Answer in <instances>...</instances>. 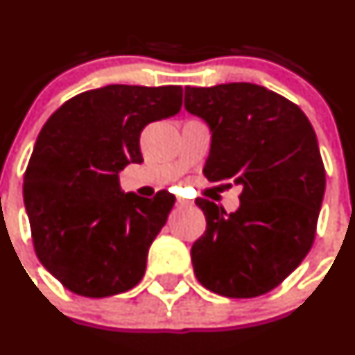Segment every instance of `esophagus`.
<instances>
[{
	"label": "esophagus",
	"mask_w": 355,
	"mask_h": 355,
	"mask_svg": "<svg viewBox=\"0 0 355 355\" xmlns=\"http://www.w3.org/2000/svg\"><path fill=\"white\" fill-rule=\"evenodd\" d=\"M177 204H178V206H180V207H187V206H192V200L178 198V199H177Z\"/></svg>",
	"instance_id": "esophagus-1"
}]
</instances>
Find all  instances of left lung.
I'll return each instance as SVG.
<instances>
[{
	"label": "left lung",
	"mask_w": 355,
	"mask_h": 355,
	"mask_svg": "<svg viewBox=\"0 0 355 355\" xmlns=\"http://www.w3.org/2000/svg\"><path fill=\"white\" fill-rule=\"evenodd\" d=\"M185 110L209 127L207 180L242 187L235 213L196 200L206 216L191 249L196 277L225 297L263 295L314 242L327 180L313 125L292 101L249 82L185 87Z\"/></svg>",
	"instance_id": "obj_1"
}]
</instances>
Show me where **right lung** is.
I'll list each match as a JSON object with an SVG mask.
<instances>
[{
    "label": "right lung",
    "instance_id": "right-lung-1",
    "mask_svg": "<svg viewBox=\"0 0 355 355\" xmlns=\"http://www.w3.org/2000/svg\"><path fill=\"white\" fill-rule=\"evenodd\" d=\"M180 106V85L113 84L68 99L42 127L24 177V202L39 261L70 292L116 295L144 277L175 196L125 194L118 173L144 161L142 128Z\"/></svg>",
    "mask_w": 355,
    "mask_h": 355
}]
</instances>
